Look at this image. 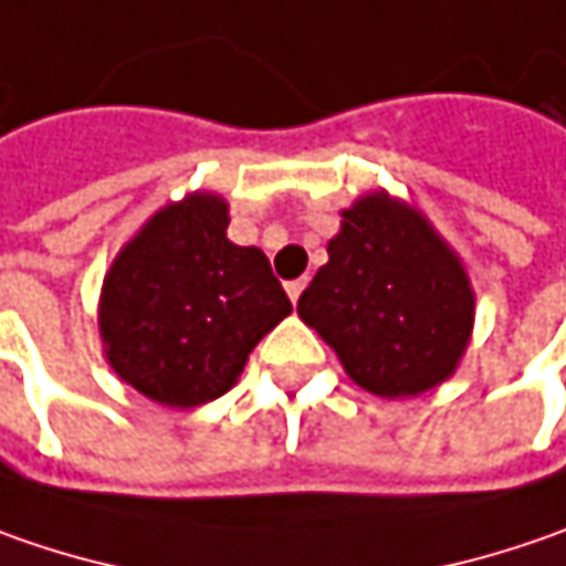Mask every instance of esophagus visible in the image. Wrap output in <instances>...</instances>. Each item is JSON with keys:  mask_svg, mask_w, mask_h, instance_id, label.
I'll list each match as a JSON object with an SVG mask.
<instances>
[{"mask_svg": "<svg viewBox=\"0 0 566 566\" xmlns=\"http://www.w3.org/2000/svg\"><path fill=\"white\" fill-rule=\"evenodd\" d=\"M302 290H305V280H293V283H286V293H290V298H293V302H298Z\"/></svg>", "mask_w": 566, "mask_h": 566, "instance_id": "esophagus-1", "label": "esophagus"}]
</instances>
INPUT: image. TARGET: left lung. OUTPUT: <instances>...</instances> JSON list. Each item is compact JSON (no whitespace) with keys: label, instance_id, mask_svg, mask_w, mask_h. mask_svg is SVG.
Returning a JSON list of instances; mask_svg holds the SVG:
<instances>
[{"label":"left lung","instance_id":"8db88e82","mask_svg":"<svg viewBox=\"0 0 566 566\" xmlns=\"http://www.w3.org/2000/svg\"><path fill=\"white\" fill-rule=\"evenodd\" d=\"M331 261L298 295V315L346 375L378 397H416L457 371L475 293L460 258L416 207L371 191L343 210Z\"/></svg>","mask_w":566,"mask_h":566}]
</instances>
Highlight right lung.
<instances>
[{
  "label": "right lung",
  "instance_id": "add662e5",
  "mask_svg": "<svg viewBox=\"0 0 566 566\" xmlns=\"http://www.w3.org/2000/svg\"><path fill=\"white\" fill-rule=\"evenodd\" d=\"M227 227V201L195 191L157 210L103 280L106 359L164 406L191 409L223 397L251 349L293 312L268 254L232 245Z\"/></svg>",
  "mask_w": 566,
  "mask_h": 566
}]
</instances>
